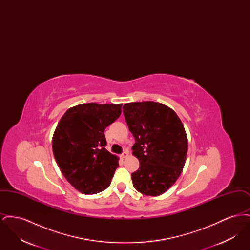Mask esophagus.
Wrapping results in <instances>:
<instances>
[{"mask_svg":"<svg viewBox=\"0 0 250 250\" xmlns=\"http://www.w3.org/2000/svg\"><path fill=\"white\" fill-rule=\"evenodd\" d=\"M128 155H129L128 150H125V151H124V153L121 155V157H122V158H126V157L128 156Z\"/></svg>","mask_w":250,"mask_h":250,"instance_id":"esophagus-1","label":"esophagus"}]
</instances>
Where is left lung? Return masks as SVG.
Listing matches in <instances>:
<instances>
[{
	"label": "left lung",
	"mask_w": 250,
	"mask_h": 250,
	"mask_svg": "<svg viewBox=\"0 0 250 250\" xmlns=\"http://www.w3.org/2000/svg\"><path fill=\"white\" fill-rule=\"evenodd\" d=\"M125 119L136 143L140 167L131 174L135 189L146 196L165 193L179 178L188 154V136L173 109L154 101L126 103Z\"/></svg>",
	"instance_id": "obj_1"
}]
</instances>
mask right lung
I'll use <instances>...</instances> for the list:
<instances>
[{
	"mask_svg": "<svg viewBox=\"0 0 250 250\" xmlns=\"http://www.w3.org/2000/svg\"><path fill=\"white\" fill-rule=\"evenodd\" d=\"M122 104L86 103L68 108L52 137L61 172L72 187L93 195L107 188L119 157L106 150L104 131L121 115Z\"/></svg>",
	"mask_w": 250,
	"mask_h": 250,
	"instance_id": "obj_1",
	"label": "right lung"
}]
</instances>
